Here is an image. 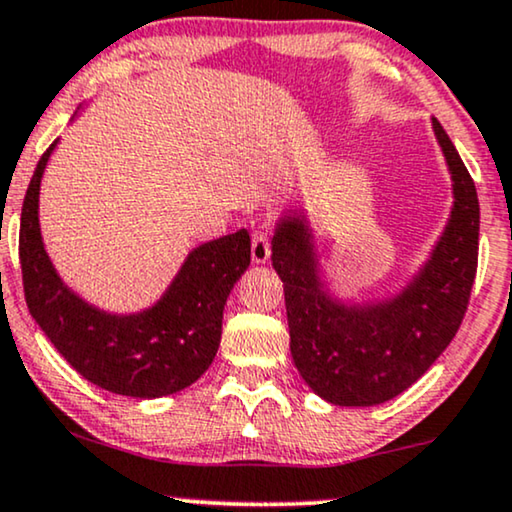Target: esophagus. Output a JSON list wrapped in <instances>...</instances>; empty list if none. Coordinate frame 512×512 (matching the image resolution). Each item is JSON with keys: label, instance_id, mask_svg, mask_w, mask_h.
Wrapping results in <instances>:
<instances>
[{"label": "esophagus", "instance_id": "34e87169", "mask_svg": "<svg viewBox=\"0 0 512 512\" xmlns=\"http://www.w3.org/2000/svg\"><path fill=\"white\" fill-rule=\"evenodd\" d=\"M251 258L254 263H265L270 258V235L263 230H256L251 235Z\"/></svg>", "mask_w": 512, "mask_h": 512}]
</instances>
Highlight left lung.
<instances>
[{
	"label": "left lung",
	"instance_id": "left-lung-1",
	"mask_svg": "<svg viewBox=\"0 0 512 512\" xmlns=\"http://www.w3.org/2000/svg\"><path fill=\"white\" fill-rule=\"evenodd\" d=\"M433 131L454 181V209L430 261L397 296L369 305L331 298L303 216L282 218L272 237L291 357L313 393L338 407H374L404 393L444 353L468 310L480 202L466 164L435 117Z\"/></svg>",
	"mask_w": 512,
	"mask_h": 512
}]
</instances>
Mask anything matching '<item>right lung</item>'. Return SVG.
<instances>
[{
  "label": "right lung",
  "mask_w": 512,
  "mask_h": 512,
  "mask_svg": "<svg viewBox=\"0 0 512 512\" xmlns=\"http://www.w3.org/2000/svg\"><path fill=\"white\" fill-rule=\"evenodd\" d=\"M56 143L37 162L21 214L25 303L56 350L86 381L115 395L152 400L192 386L214 362L223 308L251 261L249 232L199 244L152 308L110 315L65 287L39 232V183Z\"/></svg>",
  "instance_id": "obj_1"
}]
</instances>
